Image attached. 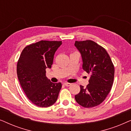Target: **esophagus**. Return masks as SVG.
Listing matches in <instances>:
<instances>
[{"instance_id":"esophagus-1","label":"esophagus","mask_w":131,"mask_h":131,"mask_svg":"<svg viewBox=\"0 0 131 131\" xmlns=\"http://www.w3.org/2000/svg\"><path fill=\"white\" fill-rule=\"evenodd\" d=\"M64 85H65V86H69L71 85V83H64Z\"/></svg>"}]
</instances>
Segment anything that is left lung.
<instances>
[{
  "instance_id": "1",
  "label": "left lung",
  "mask_w": 131,
  "mask_h": 131,
  "mask_svg": "<svg viewBox=\"0 0 131 131\" xmlns=\"http://www.w3.org/2000/svg\"><path fill=\"white\" fill-rule=\"evenodd\" d=\"M74 46L81 54L82 69L91 74L86 88L80 85L75 95L79 104L86 108L103 103L112 89L114 67L106 50L92 40L76 41Z\"/></svg>"
}]
</instances>
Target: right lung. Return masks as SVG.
<instances>
[{
	"mask_svg": "<svg viewBox=\"0 0 131 131\" xmlns=\"http://www.w3.org/2000/svg\"><path fill=\"white\" fill-rule=\"evenodd\" d=\"M61 41L41 40L27 46L17 63L19 82L28 100L37 106L48 107L58 98L61 83H54L46 76V69H51L53 57Z\"/></svg>",
	"mask_w": 131,
	"mask_h": 131,
	"instance_id": "add662e5",
	"label": "right lung"
}]
</instances>
